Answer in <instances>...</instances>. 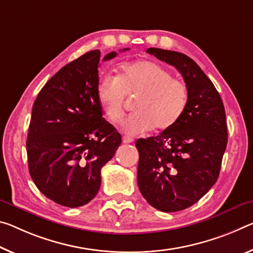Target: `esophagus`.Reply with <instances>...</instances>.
<instances>
[{"label":"esophagus","mask_w":253,"mask_h":253,"mask_svg":"<svg viewBox=\"0 0 253 253\" xmlns=\"http://www.w3.org/2000/svg\"><path fill=\"white\" fill-rule=\"evenodd\" d=\"M123 142L124 143H133L134 139L129 137V136H123Z\"/></svg>","instance_id":"34e87169"}]
</instances>
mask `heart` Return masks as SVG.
Wrapping results in <instances>:
<instances>
[{
	"mask_svg": "<svg viewBox=\"0 0 253 253\" xmlns=\"http://www.w3.org/2000/svg\"><path fill=\"white\" fill-rule=\"evenodd\" d=\"M126 97H137L129 117L123 123V130L136 136L155 128L164 130L173 126L186 110L189 91L187 84L172 78L159 64L138 61L122 65L116 78L105 75L97 87L99 105L111 123L123 118Z\"/></svg>",
	"mask_w": 253,
	"mask_h": 253,
	"instance_id": "b5f03b06",
	"label": "heart"
}]
</instances>
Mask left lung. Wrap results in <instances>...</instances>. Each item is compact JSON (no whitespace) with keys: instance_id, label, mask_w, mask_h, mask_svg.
Instances as JSON below:
<instances>
[{"instance_id":"left-lung-1","label":"left lung","mask_w":253,"mask_h":253,"mask_svg":"<svg viewBox=\"0 0 253 253\" xmlns=\"http://www.w3.org/2000/svg\"><path fill=\"white\" fill-rule=\"evenodd\" d=\"M146 51L174 66L189 91L173 126L136 142L141 194L151 206L171 213L194 205L217 180L227 144L225 109L213 82L190 57L160 48Z\"/></svg>"}]
</instances>
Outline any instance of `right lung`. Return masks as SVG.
<instances>
[{
    "mask_svg": "<svg viewBox=\"0 0 253 253\" xmlns=\"http://www.w3.org/2000/svg\"><path fill=\"white\" fill-rule=\"evenodd\" d=\"M116 55L111 51L103 61ZM100 56L98 49L87 51L62 67L33 106L28 168L38 189L62 206L80 207L95 197L101 168L122 143V136L102 117L98 101Z\"/></svg>",
    "mask_w": 253,
    "mask_h": 253,
    "instance_id": "add662e5",
    "label": "right lung"
}]
</instances>
